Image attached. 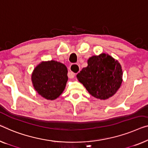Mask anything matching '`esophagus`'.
<instances>
[{"mask_svg": "<svg viewBox=\"0 0 148 148\" xmlns=\"http://www.w3.org/2000/svg\"><path fill=\"white\" fill-rule=\"evenodd\" d=\"M80 67L77 64H72L69 67V77L73 78L75 76V75L79 72Z\"/></svg>", "mask_w": 148, "mask_h": 148, "instance_id": "esophagus-1", "label": "esophagus"}]
</instances>
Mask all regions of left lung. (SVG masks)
I'll return each mask as SVG.
<instances>
[{
  "label": "left lung",
  "instance_id": "1",
  "mask_svg": "<svg viewBox=\"0 0 148 148\" xmlns=\"http://www.w3.org/2000/svg\"><path fill=\"white\" fill-rule=\"evenodd\" d=\"M122 77L120 63L106 53L90 57L87 60V67L77 75L79 81L89 94L101 100L109 99L118 91Z\"/></svg>",
  "mask_w": 148,
  "mask_h": 148
}]
</instances>
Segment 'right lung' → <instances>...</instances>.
Listing matches in <instances>:
<instances>
[{"mask_svg": "<svg viewBox=\"0 0 148 148\" xmlns=\"http://www.w3.org/2000/svg\"><path fill=\"white\" fill-rule=\"evenodd\" d=\"M67 72V67L60 62L54 60L40 62L32 73L34 89L45 99H56L65 88Z\"/></svg>", "mask_w": 148, "mask_h": 148, "instance_id": "1", "label": "right lung"}]
</instances>
